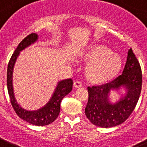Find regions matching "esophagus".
Listing matches in <instances>:
<instances>
[{"label":"esophagus","mask_w":147,"mask_h":147,"mask_svg":"<svg viewBox=\"0 0 147 147\" xmlns=\"http://www.w3.org/2000/svg\"><path fill=\"white\" fill-rule=\"evenodd\" d=\"M73 86L75 88H80V87H82V83L80 81H76V82H74Z\"/></svg>","instance_id":"obj_1"}]
</instances>
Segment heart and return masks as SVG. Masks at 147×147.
<instances>
[{
  "label": "heart",
  "instance_id": "1",
  "mask_svg": "<svg viewBox=\"0 0 147 147\" xmlns=\"http://www.w3.org/2000/svg\"><path fill=\"white\" fill-rule=\"evenodd\" d=\"M82 58L90 63L87 68V76L96 83L111 80L117 75L122 65L120 57L102 45L91 47L82 55Z\"/></svg>",
  "mask_w": 147,
  "mask_h": 147
}]
</instances>
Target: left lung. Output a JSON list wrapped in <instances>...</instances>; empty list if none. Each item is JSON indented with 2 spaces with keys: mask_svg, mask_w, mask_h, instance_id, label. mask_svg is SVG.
Returning a JSON list of instances; mask_svg holds the SVG:
<instances>
[{
  "mask_svg": "<svg viewBox=\"0 0 147 147\" xmlns=\"http://www.w3.org/2000/svg\"><path fill=\"white\" fill-rule=\"evenodd\" d=\"M141 85V69L131 49L122 75L105 84L87 87V117L93 125L102 128L120 125L134 111L140 97ZM113 92L119 95L115 101L110 96Z\"/></svg>",
  "mask_w": 147,
  "mask_h": 147,
  "instance_id": "1",
  "label": "left lung"
}]
</instances>
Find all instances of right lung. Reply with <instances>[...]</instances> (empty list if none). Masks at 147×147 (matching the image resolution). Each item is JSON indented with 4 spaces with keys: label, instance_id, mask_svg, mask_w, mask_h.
<instances>
[{
    "label": "right lung",
    "instance_id": "1",
    "mask_svg": "<svg viewBox=\"0 0 147 147\" xmlns=\"http://www.w3.org/2000/svg\"><path fill=\"white\" fill-rule=\"evenodd\" d=\"M39 36L38 34L33 33L24 38L18 45L15 52L11 57L7 67V90L9 96L10 98L11 104L13 105L17 115L24 121L28 122L30 124L38 126L49 125L53 123L57 118L60 111V102L64 96H66L72 90V80L71 78L65 79L57 82V86L53 92L50 99L48 101L45 105L42 108L34 111H29L22 108L20 104L17 102L15 96L14 89L13 84V69L15 63L16 62L20 52L30 45H33L38 41Z\"/></svg>",
    "mask_w": 147,
    "mask_h": 147
}]
</instances>
